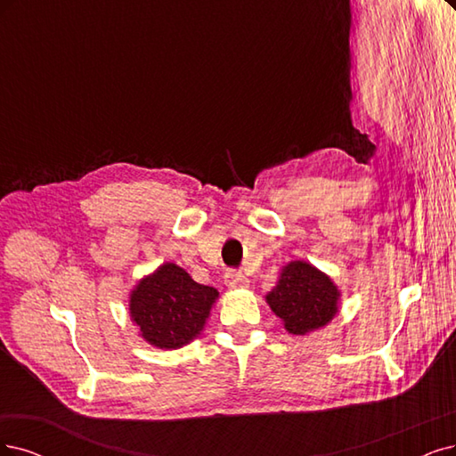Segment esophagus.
Masks as SVG:
<instances>
[{"label": "esophagus", "instance_id": "1", "mask_svg": "<svg viewBox=\"0 0 456 456\" xmlns=\"http://www.w3.org/2000/svg\"><path fill=\"white\" fill-rule=\"evenodd\" d=\"M225 283L231 289H244V288H248V278L242 273L229 271L225 276Z\"/></svg>", "mask_w": 456, "mask_h": 456}]
</instances>
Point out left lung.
<instances>
[{
    "mask_svg": "<svg viewBox=\"0 0 456 456\" xmlns=\"http://www.w3.org/2000/svg\"><path fill=\"white\" fill-rule=\"evenodd\" d=\"M340 291L334 281L306 261L281 268L274 289L266 295L271 310L291 334H308L325 327L338 314Z\"/></svg>",
    "mask_w": 456,
    "mask_h": 456,
    "instance_id": "8db88e82",
    "label": "left lung"
}]
</instances>
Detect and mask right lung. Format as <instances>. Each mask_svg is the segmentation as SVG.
<instances>
[{
  "mask_svg": "<svg viewBox=\"0 0 456 456\" xmlns=\"http://www.w3.org/2000/svg\"><path fill=\"white\" fill-rule=\"evenodd\" d=\"M217 297V289L197 283L178 265L165 263L134 285L129 314L150 346L178 349L205 329Z\"/></svg>",
  "mask_w": 456,
  "mask_h": 456,
  "instance_id": "1",
  "label": "right lung"
}]
</instances>
